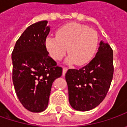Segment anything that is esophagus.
<instances>
[{"label": "esophagus", "mask_w": 127, "mask_h": 127, "mask_svg": "<svg viewBox=\"0 0 127 127\" xmlns=\"http://www.w3.org/2000/svg\"><path fill=\"white\" fill-rule=\"evenodd\" d=\"M68 71V68H66V67H64L63 68V76H64L65 74H66V71Z\"/></svg>", "instance_id": "1"}]
</instances>
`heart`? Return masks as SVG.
<instances>
[{
	"instance_id": "obj_1",
	"label": "heart",
	"mask_w": 127,
	"mask_h": 127,
	"mask_svg": "<svg viewBox=\"0 0 127 127\" xmlns=\"http://www.w3.org/2000/svg\"><path fill=\"white\" fill-rule=\"evenodd\" d=\"M98 41V34L95 30L85 25L71 22L59 27L56 30V37H46L45 46L54 60H61L68 49L69 55L66 63L83 66L93 58Z\"/></svg>"
}]
</instances>
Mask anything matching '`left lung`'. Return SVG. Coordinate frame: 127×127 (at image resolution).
<instances>
[{
	"label": "left lung",
	"instance_id": "left-lung-1",
	"mask_svg": "<svg viewBox=\"0 0 127 127\" xmlns=\"http://www.w3.org/2000/svg\"><path fill=\"white\" fill-rule=\"evenodd\" d=\"M113 73V51L107 43L101 41L96 55L88 64L66 72L71 107L84 112L100 105L109 90Z\"/></svg>",
	"mask_w": 127,
	"mask_h": 127
}]
</instances>
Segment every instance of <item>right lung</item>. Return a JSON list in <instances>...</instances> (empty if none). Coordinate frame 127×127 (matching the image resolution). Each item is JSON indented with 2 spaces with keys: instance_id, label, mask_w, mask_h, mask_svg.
I'll return each mask as SVG.
<instances>
[{
  "instance_id": "add662e5",
  "label": "right lung",
  "mask_w": 127,
  "mask_h": 127,
  "mask_svg": "<svg viewBox=\"0 0 127 127\" xmlns=\"http://www.w3.org/2000/svg\"><path fill=\"white\" fill-rule=\"evenodd\" d=\"M46 20L32 24L17 39L12 53V82L17 97L27 110L41 112L48 106L52 83L62 68L49 56Z\"/></svg>"
}]
</instances>
